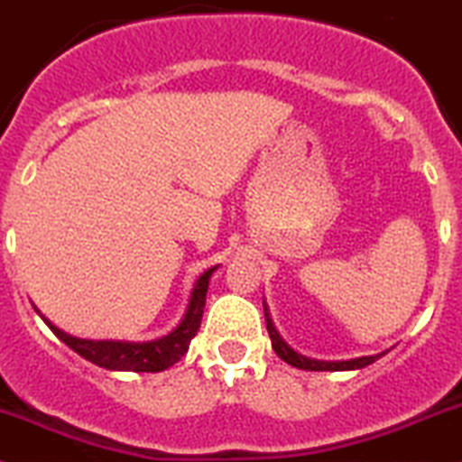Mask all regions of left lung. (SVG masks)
<instances>
[{
	"instance_id": "1",
	"label": "left lung",
	"mask_w": 462,
	"mask_h": 462,
	"mask_svg": "<svg viewBox=\"0 0 462 462\" xmlns=\"http://www.w3.org/2000/svg\"><path fill=\"white\" fill-rule=\"evenodd\" d=\"M264 317H266V330H269L273 351L278 353L280 360H284L287 365H291V367L296 369H308V372H346V369L367 367V365H372V362H376L378 357L383 356V353H378V356H362V357H353V360H342V362H326V360H314V357H305L300 356V353H296L290 344L280 337L273 321H271V314L266 305H264Z\"/></svg>"
}]
</instances>
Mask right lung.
I'll list each match as a JSON object with an SVG mask.
<instances>
[{"label": "right lung", "mask_w": 462, "mask_h": 462, "mask_svg": "<svg viewBox=\"0 0 462 462\" xmlns=\"http://www.w3.org/2000/svg\"><path fill=\"white\" fill-rule=\"evenodd\" d=\"M217 271L207 269L200 278L193 284L191 296H189L187 312H184L182 321L178 323V328L171 330L163 337L152 339V342H120V339H81L72 337V335L63 333L61 328H56L50 319L42 317V321L51 328L56 337L66 342L68 346L88 362L97 365V367L111 369V372H163V369L172 367L184 353L189 351V344L196 337L198 328L202 321V310H205L207 290H209V278Z\"/></svg>", "instance_id": "right-lung-1"}]
</instances>
